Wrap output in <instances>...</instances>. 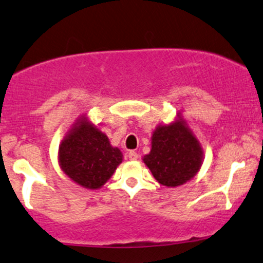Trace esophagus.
I'll return each mask as SVG.
<instances>
[{
    "instance_id": "1",
    "label": "esophagus",
    "mask_w": 263,
    "mask_h": 263,
    "mask_svg": "<svg viewBox=\"0 0 263 263\" xmlns=\"http://www.w3.org/2000/svg\"><path fill=\"white\" fill-rule=\"evenodd\" d=\"M128 157H129V160H132V161H135V160H138L139 155L137 153H135V151H129Z\"/></svg>"
}]
</instances>
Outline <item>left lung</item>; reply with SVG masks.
I'll return each mask as SVG.
<instances>
[{
	"label": "left lung",
	"mask_w": 263,
	"mask_h": 263,
	"mask_svg": "<svg viewBox=\"0 0 263 263\" xmlns=\"http://www.w3.org/2000/svg\"><path fill=\"white\" fill-rule=\"evenodd\" d=\"M155 180L166 187H177L192 180L203 161L198 139L181 118L159 125L151 137V151L143 157Z\"/></svg>",
	"instance_id": "left-lung-1"
}]
</instances>
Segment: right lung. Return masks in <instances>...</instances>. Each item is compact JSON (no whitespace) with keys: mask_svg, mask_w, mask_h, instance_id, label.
Listing matches in <instances>:
<instances>
[{"mask_svg":"<svg viewBox=\"0 0 263 263\" xmlns=\"http://www.w3.org/2000/svg\"><path fill=\"white\" fill-rule=\"evenodd\" d=\"M123 161L118 147L86 117L77 119L59 146V165L80 186L97 190Z\"/></svg>","mask_w":263,"mask_h":263,"instance_id":"obj_1","label":"right lung"}]
</instances>
